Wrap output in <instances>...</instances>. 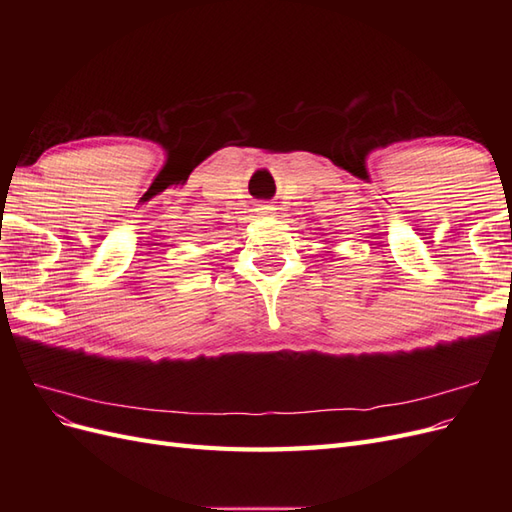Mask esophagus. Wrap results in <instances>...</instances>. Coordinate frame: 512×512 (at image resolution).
Returning a JSON list of instances; mask_svg holds the SVG:
<instances>
[{
	"label": "esophagus",
	"mask_w": 512,
	"mask_h": 512,
	"mask_svg": "<svg viewBox=\"0 0 512 512\" xmlns=\"http://www.w3.org/2000/svg\"><path fill=\"white\" fill-rule=\"evenodd\" d=\"M256 213L260 215V218H271V215L275 213V207L269 205V203H262L256 207Z\"/></svg>",
	"instance_id": "34e87169"
}]
</instances>
